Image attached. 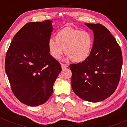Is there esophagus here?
Masks as SVG:
<instances>
[{"label": "esophagus", "mask_w": 127, "mask_h": 127, "mask_svg": "<svg viewBox=\"0 0 127 127\" xmlns=\"http://www.w3.org/2000/svg\"><path fill=\"white\" fill-rule=\"evenodd\" d=\"M61 66H62V69H64V68H67L68 67L67 65L64 64H63V63H61Z\"/></svg>", "instance_id": "34e87169"}]
</instances>
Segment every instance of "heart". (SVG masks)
<instances>
[{"instance_id":"heart-1","label":"heart","mask_w":127,"mask_h":127,"mask_svg":"<svg viewBox=\"0 0 127 127\" xmlns=\"http://www.w3.org/2000/svg\"><path fill=\"white\" fill-rule=\"evenodd\" d=\"M55 38H51L48 43L49 54L54 59H60L64 49L66 60L72 59L75 63L85 61L91 53L93 39L88 32L65 27L57 32Z\"/></svg>"}]
</instances>
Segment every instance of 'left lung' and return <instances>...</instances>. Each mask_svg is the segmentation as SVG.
I'll return each instance as SVG.
<instances>
[{
	"label": "left lung",
	"mask_w": 127,
	"mask_h": 127,
	"mask_svg": "<svg viewBox=\"0 0 127 127\" xmlns=\"http://www.w3.org/2000/svg\"><path fill=\"white\" fill-rule=\"evenodd\" d=\"M93 30L94 42L85 61L70 66L74 93L85 101H103L114 93L120 79L122 52L110 32L100 24L85 23Z\"/></svg>",
	"instance_id": "8db88e82"
}]
</instances>
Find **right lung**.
Masks as SVG:
<instances>
[{
    "label": "right lung",
    "instance_id": "right-lung-1",
    "mask_svg": "<svg viewBox=\"0 0 127 127\" xmlns=\"http://www.w3.org/2000/svg\"><path fill=\"white\" fill-rule=\"evenodd\" d=\"M52 23L46 20L26 24L14 37L6 55L5 71L13 93L29 106L43 104L48 100L62 71L48 50Z\"/></svg>",
    "mask_w": 127,
    "mask_h": 127
}]
</instances>
